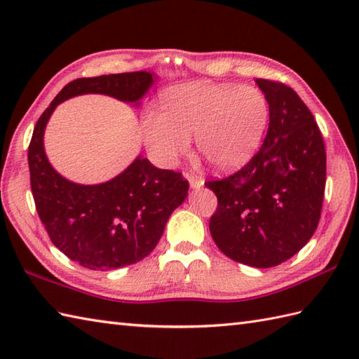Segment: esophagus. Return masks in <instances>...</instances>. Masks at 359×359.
Returning <instances> with one entry per match:
<instances>
[{"mask_svg": "<svg viewBox=\"0 0 359 359\" xmlns=\"http://www.w3.org/2000/svg\"><path fill=\"white\" fill-rule=\"evenodd\" d=\"M187 179L189 182V185H191V188H194V189H199L201 187H203V179L197 177V175H194L191 172H187Z\"/></svg>", "mask_w": 359, "mask_h": 359, "instance_id": "1", "label": "esophagus"}]
</instances>
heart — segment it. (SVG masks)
Segmentation results:
<instances>
[{
    "mask_svg": "<svg viewBox=\"0 0 359 359\" xmlns=\"http://www.w3.org/2000/svg\"><path fill=\"white\" fill-rule=\"evenodd\" d=\"M162 111L142 118L144 143L160 165L174 166L197 151L219 171L234 170L255 154L270 120V104L255 86L196 83L170 90Z\"/></svg>",
    "mask_w": 359,
    "mask_h": 359,
    "instance_id": "heart-1",
    "label": "heart"
}]
</instances>
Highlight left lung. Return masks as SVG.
Instances as JSON below:
<instances>
[{
	"mask_svg": "<svg viewBox=\"0 0 359 359\" xmlns=\"http://www.w3.org/2000/svg\"><path fill=\"white\" fill-rule=\"evenodd\" d=\"M270 104L262 147L239 171L205 182L217 197L212 241L236 262L270 269L316 231L325 189V148L313 114L280 81L257 79Z\"/></svg>",
	"mask_w": 359,
	"mask_h": 359,
	"instance_id": "1",
	"label": "left lung"
}]
</instances>
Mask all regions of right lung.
I'll use <instances>...</instances> for the list:
<instances>
[{
	"label": "right lung",
	"instance_id": "1",
	"mask_svg": "<svg viewBox=\"0 0 359 359\" xmlns=\"http://www.w3.org/2000/svg\"><path fill=\"white\" fill-rule=\"evenodd\" d=\"M149 72L77 79L60 90L38 118L29 143V171L36 212L53 245L90 270H111L147 257L162 238L171 212L185 201L182 172L158 170L137 157L117 177L100 185H77L48 162L44 128L57 104L80 94H106L137 102L152 85Z\"/></svg>",
	"mask_w": 359,
	"mask_h": 359
}]
</instances>
